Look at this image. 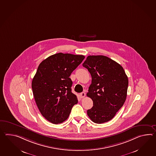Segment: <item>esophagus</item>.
Listing matches in <instances>:
<instances>
[{"mask_svg":"<svg viewBox=\"0 0 156 156\" xmlns=\"http://www.w3.org/2000/svg\"><path fill=\"white\" fill-rule=\"evenodd\" d=\"M80 96L81 98H84V97L86 96V94H85V92H82V93H80Z\"/></svg>","mask_w":156,"mask_h":156,"instance_id":"1","label":"esophagus"}]
</instances>
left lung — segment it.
Instances as JSON below:
<instances>
[{
	"label": "left lung",
	"mask_w": 156,
	"mask_h": 156,
	"mask_svg": "<svg viewBox=\"0 0 156 156\" xmlns=\"http://www.w3.org/2000/svg\"><path fill=\"white\" fill-rule=\"evenodd\" d=\"M83 66L92 76L87 96L92 100L94 106L87 110V115L97 124L110 121L126 100L128 76L119 64L106 56H88Z\"/></svg>",
	"instance_id": "1"
}]
</instances>
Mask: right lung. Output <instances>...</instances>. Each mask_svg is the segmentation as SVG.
<instances>
[{
    "label": "right lung",
    "instance_id": "obj_1",
    "mask_svg": "<svg viewBox=\"0 0 156 156\" xmlns=\"http://www.w3.org/2000/svg\"><path fill=\"white\" fill-rule=\"evenodd\" d=\"M84 58L59 52L38 66L32 82L33 94L42 115L52 124L66 121L78 103L76 95L72 92L73 82L69 76Z\"/></svg>",
    "mask_w": 156,
    "mask_h": 156
}]
</instances>
